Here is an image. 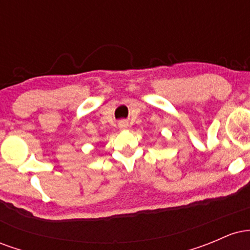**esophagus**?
Masks as SVG:
<instances>
[{"mask_svg": "<svg viewBox=\"0 0 250 250\" xmlns=\"http://www.w3.org/2000/svg\"><path fill=\"white\" fill-rule=\"evenodd\" d=\"M127 127H128V122L127 121H121V122H120V128L125 129V128H127Z\"/></svg>", "mask_w": 250, "mask_h": 250, "instance_id": "obj_1", "label": "esophagus"}]
</instances>
